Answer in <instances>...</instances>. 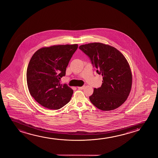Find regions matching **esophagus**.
<instances>
[{
	"mask_svg": "<svg viewBox=\"0 0 158 158\" xmlns=\"http://www.w3.org/2000/svg\"><path fill=\"white\" fill-rule=\"evenodd\" d=\"M78 89H84L85 86H83L81 87H78Z\"/></svg>",
	"mask_w": 158,
	"mask_h": 158,
	"instance_id": "esophagus-1",
	"label": "esophagus"
}]
</instances>
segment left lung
<instances>
[{
  "label": "left lung",
  "instance_id": "8db88e82",
  "mask_svg": "<svg viewBox=\"0 0 158 158\" xmlns=\"http://www.w3.org/2000/svg\"><path fill=\"white\" fill-rule=\"evenodd\" d=\"M79 48L103 77L101 87L94 89L89 97L91 102L104 111L119 107L127 99L132 87V73L125 57L114 47L100 43L82 45Z\"/></svg>",
  "mask_w": 158,
  "mask_h": 158
}]
</instances>
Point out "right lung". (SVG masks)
Returning a JSON list of instances; mask_svg holds the SVG:
<instances>
[{
    "mask_svg": "<svg viewBox=\"0 0 158 158\" xmlns=\"http://www.w3.org/2000/svg\"><path fill=\"white\" fill-rule=\"evenodd\" d=\"M78 46L74 44L41 48L31 59L26 72L28 90L35 100L46 108L58 110L70 101L73 91L60 81Z\"/></svg>",
    "mask_w": 158,
    "mask_h": 158,
    "instance_id": "obj_1",
    "label": "right lung"
}]
</instances>
